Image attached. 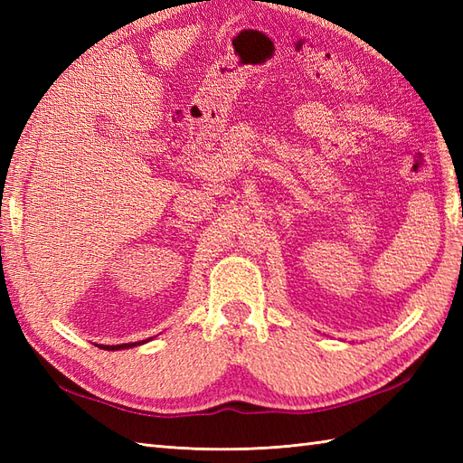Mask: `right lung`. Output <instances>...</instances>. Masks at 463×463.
<instances>
[{
  "instance_id": "obj_1",
  "label": "right lung",
  "mask_w": 463,
  "mask_h": 463,
  "mask_svg": "<svg viewBox=\"0 0 463 463\" xmlns=\"http://www.w3.org/2000/svg\"><path fill=\"white\" fill-rule=\"evenodd\" d=\"M151 340V338H149ZM141 342H131V344H115V346H99V344H97V346L99 348H103V350H125V348H133V346H139Z\"/></svg>"
}]
</instances>
